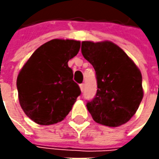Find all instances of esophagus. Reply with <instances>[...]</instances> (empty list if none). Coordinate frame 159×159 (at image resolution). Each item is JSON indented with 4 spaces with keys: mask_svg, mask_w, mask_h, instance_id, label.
Instances as JSON below:
<instances>
[{
    "mask_svg": "<svg viewBox=\"0 0 159 159\" xmlns=\"http://www.w3.org/2000/svg\"><path fill=\"white\" fill-rule=\"evenodd\" d=\"M80 90H81V92H83V91H84V89H85V84H84V83L80 84Z\"/></svg>",
    "mask_w": 159,
    "mask_h": 159,
    "instance_id": "34e87169",
    "label": "esophagus"
}]
</instances>
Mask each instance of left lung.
<instances>
[{
    "mask_svg": "<svg viewBox=\"0 0 159 159\" xmlns=\"http://www.w3.org/2000/svg\"><path fill=\"white\" fill-rule=\"evenodd\" d=\"M81 53L97 80L95 98L87 108L101 125L117 127L129 121L143 97L142 73L123 49L111 41H82Z\"/></svg>",
    "mask_w": 159,
    "mask_h": 159,
    "instance_id": "obj_1",
    "label": "left lung"
}]
</instances>
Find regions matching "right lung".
I'll use <instances>...</instances> for the list:
<instances>
[{"label":"right lung","mask_w":159,"mask_h":159,"mask_svg":"<svg viewBox=\"0 0 159 159\" xmlns=\"http://www.w3.org/2000/svg\"><path fill=\"white\" fill-rule=\"evenodd\" d=\"M80 48L79 40H49L34 51L19 71L16 79L19 103L35 123L53 125L70 111L81 92L72 80L68 61Z\"/></svg>","instance_id":"right-lung-1"}]
</instances>
